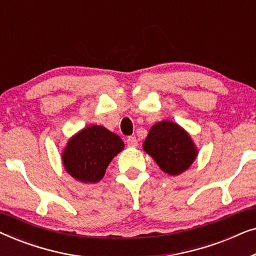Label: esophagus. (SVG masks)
I'll list each match as a JSON object with an SVG mask.
<instances>
[{"label":"esophagus","instance_id":"esophagus-1","mask_svg":"<svg viewBox=\"0 0 256 256\" xmlns=\"http://www.w3.org/2000/svg\"><path fill=\"white\" fill-rule=\"evenodd\" d=\"M127 146H132V148H135V146H138V138H135V136H129L127 138Z\"/></svg>","mask_w":256,"mask_h":256}]
</instances>
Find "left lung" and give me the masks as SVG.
Masks as SVG:
<instances>
[{
    "mask_svg": "<svg viewBox=\"0 0 256 256\" xmlns=\"http://www.w3.org/2000/svg\"><path fill=\"white\" fill-rule=\"evenodd\" d=\"M143 149L164 172L171 176L188 169L198 154L190 135L171 121L154 124L143 143Z\"/></svg>",
    "mask_w": 256,
    "mask_h": 256,
    "instance_id": "1",
    "label": "left lung"
}]
</instances>
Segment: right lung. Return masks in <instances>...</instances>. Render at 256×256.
<instances>
[{"mask_svg":"<svg viewBox=\"0 0 256 256\" xmlns=\"http://www.w3.org/2000/svg\"><path fill=\"white\" fill-rule=\"evenodd\" d=\"M124 148V143L102 126H90L68 140L62 160L65 170L82 183L102 180L108 164Z\"/></svg>","mask_w":256,"mask_h":256,"instance_id":"right-lung-1","label":"right lung"}]
</instances>
